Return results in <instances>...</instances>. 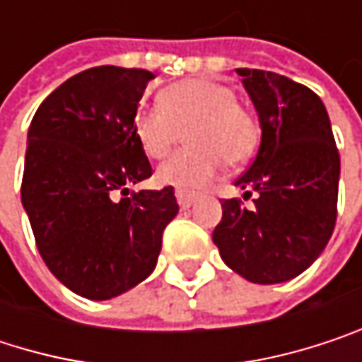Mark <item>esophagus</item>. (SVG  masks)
Wrapping results in <instances>:
<instances>
[{
	"label": "esophagus",
	"mask_w": 362,
	"mask_h": 362,
	"mask_svg": "<svg viewBox=\"0 0 362 362\" xmlns=\"http://www.w3.org/2000/svg\"><path fill=\"white\" fill-rule=\"evenodd\" d=\"M176 199H178V205H180L182 209H188L192 203H194V194H190V192H186V190H176Z\"/></svg>",
	"instance_id": "obj_1"
}]
</instances>
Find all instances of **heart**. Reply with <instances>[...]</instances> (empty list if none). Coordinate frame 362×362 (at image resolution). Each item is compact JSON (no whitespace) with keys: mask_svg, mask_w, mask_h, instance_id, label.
I'll return each instance as SVG.
<instances>
[{"mask_svg":"<svg viewBox=\"0 0 362 362\" xmlns=\"http://www.w3.org/2000/svg\"><path fill=\"white\" fill-rule=\"evenodd\" d=\"M134 132L153 159H163L186 138V148L157 170V182L197 190L216 178L222 161L243 163L255 148L257 123L235 92L211 79H186L159 94V109L140 110Z\"/></svg>","mask_w":362,"mask_h":362,"instance_id":"heart-1","label":"heart"}]
</instances>
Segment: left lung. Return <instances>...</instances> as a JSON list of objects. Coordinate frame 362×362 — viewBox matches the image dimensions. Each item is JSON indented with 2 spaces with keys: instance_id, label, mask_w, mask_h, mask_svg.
Masks as SVG:
<instances>
[{
  "instance_id": "1",
  "label": "left lung",
  "mask_w": 362,
  "mask_h": 362,
  "mask_svg": "<svg viewBox=\"0 0 362 362\" xmlns=\"http://www.w3.org/2000/svg\"><path fill=\"white\" fill-rule=\"evenodd\" d=\"M257 110L262 142L235 182L253 199H222L214 243L243 279L272 285L302 274L325 250L337 218L339 153L323 100L289 77L237 69Z\"/></svg>"
}]
</instances>
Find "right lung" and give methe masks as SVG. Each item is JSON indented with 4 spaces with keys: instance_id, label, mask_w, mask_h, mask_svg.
<instances>
[{
    "instance_id": "1",
    "label": "right lung",
    "mask_w": 362,
    "mask_h": 362,
    "mask_svg": "<svg viewBox=\"0 0 362 362\" xmlns=\"http://www.w3.org/2000/svg\"><path fill=\"white\" fill-rule=\"evenodd\" d=\"M144 69L94 66L66 79L37 109L27 136L23 207L52 274L88 300H110L157 266L174 188L129 192L153 176L134 119Z\"/></svg>"
}]
</instances>
